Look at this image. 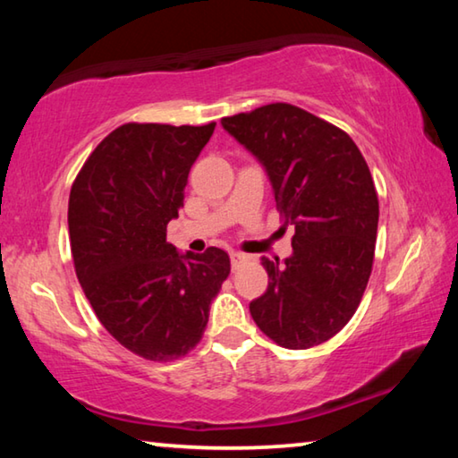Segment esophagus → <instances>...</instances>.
Wrapping results in <instances>:
<instances>
[{"label":"esophagus","mask_w":458,"mask_h":458,"mask_svg":"<svg viewBox=\"0 0 458 458\" xmlns=\"http://www.w3.org/2000/svg\"><path fill=\"white\" fill-rule=\"evenodd\" d=\"M230 260H232V267H236L242 260H246V254H242V252H230Z\"/></svg>","instance_id":"1"}]
</instances>
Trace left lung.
I'll return each instance as SVG.
<instances>
[{
	"mask_svg": "<svg viewBox=\"0 0 458 458\" xmlns=\"http://www.w3.org/2000/svg\"><path fill=\"white\" fill-rule=\"evenodd\" d=\"M267 172L293 254L265 259L268 289L250 303L262 333L307 350L345 327L368 286L379 206L369 167L344 131L303 108L275 103L222 119Z\"/></svg>",
	"mask_w": 458,
	"mask_h": 458,
	"instance_id": "obj_1",
	"label": "left lung"
}]
</instances>
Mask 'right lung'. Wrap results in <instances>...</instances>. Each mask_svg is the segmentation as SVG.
I'll return each mask as SVG.
<instances>
[{
	"instance_id": "obj_1",
	"label": "right lung",
	"mask_w": 458,
	"mask_h": 458,
	"mask_svg": "<svg viewBox=\"0 0 458 458\" xmlns=\"http://www.w3.org/2000/svg\"><path fill=\"white\" fill-rule=\"evenodd\" d=\"M214 127L123 125L90 153L71 190L68 234L82 291L103 327L151 361L198 345L230 275L220 248L180 252L165 232Z\"/></svg>"
}]
</instances>
